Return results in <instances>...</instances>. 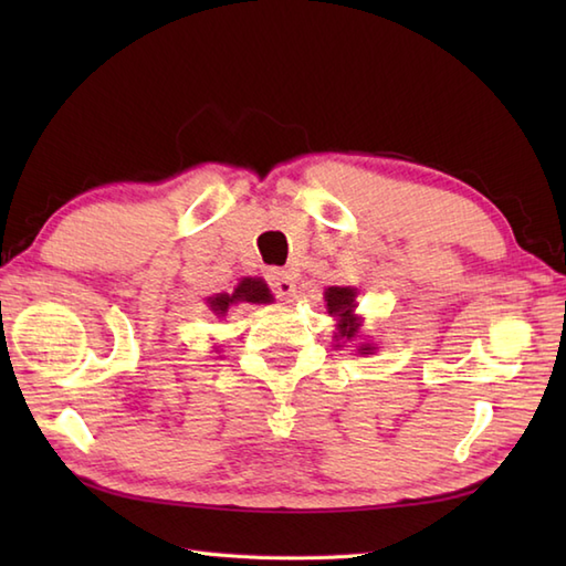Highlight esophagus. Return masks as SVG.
I'll use <instances>...</instances> for the list:
<instances>
[{"label":"esophagus","mask_w":566,"mask_h":566,"mask_svg":"<svg viewBox=\"0 0 566 566\" xmlns=\"http://www.w3.org/2000/svg\"><path fill=\"white\" fill-rule=\"evenodd\" d=\"M268 284H270L272 294H274L276 298H282V302H290V298H292L294 292H296V284H294V280H292V274L286 272V270H272V272L268 274Z\"/></svg>","instance_id":"esophagus-1"}]
</instances>
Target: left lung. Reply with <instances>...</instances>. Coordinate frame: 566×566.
I'll return each instance as SVG.
<instances>
[{
    "instance_id": "left-lung-1",
    "label": "left lung",
    "mask_w": 566,
    "mask_h": 566,
    "mask_svg": "<svg viewBox=\"0 0 566 566\" xmlns=\"http://www.w3.org/2000/svg\"><path fill=\"white\" fill-rule=\"evenodd\" d=\"M326 302H328V314L331 316H340V323H338V331H340V338H355V333L359 328L357 318L353 316V308H355V290H350V286H331V290L326 292ZM359 350H371L369 345H363Z\"/></svg>"
}]
</instances>
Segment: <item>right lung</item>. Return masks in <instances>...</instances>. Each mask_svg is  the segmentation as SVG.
Returning a JSON list of instances; mask_svg holds the SVG:
<instances>
[{"mask_svg": "<svg viewBox=\"0 0 566 566\" xmlns=\"http://www.w3.org/2000/svg\"><path fill=\"white\" fill-rule=\"evenodd\" d=\"M270 298H272V294H270V290H268V284L260 282V280H243V282L238 284V290L233 292V296L219 294V296L209 298V304H211L213 314H226L228 306L235 304V302L264 304V302H270Z\"/></svg>", "mask_w": 566, "mask_h": 566, "instance_id": "right-lung-1", "label": "right lung"}]
</instances>
